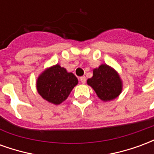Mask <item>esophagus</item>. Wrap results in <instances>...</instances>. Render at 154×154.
Returning a JSON list of instances; mask_svg holds the SVG:
<instances>
[{
	"instance_id": "obj_1",
	"label": "esophagus",
	"mask_w": 154,
	"mask_h": 154,
	"mask_svg": "<svg viewBox=\"0 0 154 154\" xmlns=\"http://www.w3.org/2000/svg\"><path fill=\"white\" fill-rule=\"evenodd\" d=\"M80 81H81V82H82V83L84 84L85 82H86L87 79H86V77H80Z\"/></svg>"
}]
</instances>
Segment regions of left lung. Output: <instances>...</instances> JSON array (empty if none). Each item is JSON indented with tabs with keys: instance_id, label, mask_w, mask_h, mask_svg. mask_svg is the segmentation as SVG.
<instances>
[{
	"instance_id": "obj_1",
	"label": "left lung",
	"mask_w": 154,
	"mask_h": 154,
	"mask_svg": "<svg viewBox=\"0 0 154 154\" xmlns=\"http://www.w3.org/2000/svg\"><path fill=\"white\" fill-rule=\"evenodd\" d=\"M87 84L96 91L100 100H113L122 91V82L119 76L112 67L106 64L94 69L93 77L87 80Z\"/></svg>"
}]
</instances>
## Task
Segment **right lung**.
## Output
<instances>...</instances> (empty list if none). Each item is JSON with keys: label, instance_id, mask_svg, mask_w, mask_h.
I'll list each match as a JSON object with an SVG mask.
<instances>
[{"label": "right lung", "instance_id": "add662e5", "mask_svg": "<svg viewBox=\"0 0 154 154\" xmlns=\"http://www.w3.org/2000/svg\"><path fill=\"white\" fill-rule=\"evenodd\" d=\"M78 83L76 76L67 72L58 64L48 68L38 77L37 90L41 97L48 102L59 105L65 100Z\"/></svg>", "mask_w": 154, "mask_h": 154}]
</instances>
